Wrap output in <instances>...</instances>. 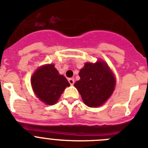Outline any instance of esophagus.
<instances>
[{
	"label": "esophagus",
	"mask_w": 148,
	"mask_h": 148,
	"mask_svg": "<svg viewBox=\"0 0 148 148\" xmlns=\"http://www.w3.org/2000/svg\"><path fill=\"white\" fill-rule=\"evenodd\" d=\"M68 82H69V84H70L71 86L74 85V78H69V79H68Z\"/></svg>",
	"instance_id": "esophagus-1"
}]
</instances>
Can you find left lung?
Masks as SVG:
<instances>
[{"instance_id": "left-lung-1", "label": "left lung", "mask_w": 148, "mask_h": 148, "mask_svg": "<svg viewBox=\"0 0 148 148\" xmlns=\"http://www.w3.org/2000/svg\"><path fill=\"white\" fill-rule=\"evenodd\" d=\"M79 76L80 80L74 86L87 106L95 108L103 105L114 92L115 78L105 62L86 63Z\"/></svg>"}]
</instances>
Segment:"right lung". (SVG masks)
Segmentation results:
<instances>
[{"instance_id":"add662e5","label":"right lung","mask_w":148,"mask_h":148,"mask_svg":"<svg viewBox=\"0 0 148 148\" xmlns=\"http://www.w3.org/2000/svg\"><path fill=\"white\" fill-rule=\"evenodd\" d=\"M32 86L35 95L47 105H54L61 94L70 84L63 75H60L54 64L40 67L32 77Z\"/></svg>"}]
</instances>
